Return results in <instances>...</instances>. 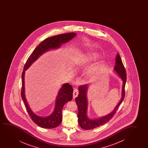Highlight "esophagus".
I'll return each instance as SVG.
<instances>
[{"label": "esophagus", "instance_id": "esophagus-1", "mask_svg": "<svg viewBox=\"0 0 148 148\" xmlns=\"http://www.w3.org/2000/svg\"><path fill=\"white\" fill-rule=\"evenodd\" d=\"M78 95V90L77 89H74L73 93V99H75V97H77Z\"/></svg>", "mask_w": 148, "mask_h": 148}]
</instances>
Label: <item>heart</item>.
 Listing matches in <instances>:
<instances>
[{
	"mask_svg": "<svg viewBox=\"0 0 148 148\" xmlns=\"http://www.w3.org/2000/svg\"><path fill=\"white\" fill-rule=\"evenodd\" d=\"M99 53L97 51H93L90 53H87L81 57L78 61H77L76 65L77 67H82L86 65L87 64L90 63L92 61H95L99 57ZM97 66L94 67V69L97 68ZM90 71L89 73H91Z\"/></svg>",
	"mask_w": 148,
	"mask_h": 148,
	"instance_id": "heart-1",
	"label": "heart"
}]
</instances>
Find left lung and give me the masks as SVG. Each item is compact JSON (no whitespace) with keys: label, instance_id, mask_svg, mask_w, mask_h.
<instances>
[{"label":"left lung","instance_id":"obj_1","mask_svg":"<svg viewBox=\"0 0 148 148\" xmlns=\"http://www.w3.org/2000/svg\"><path fill=\"white\" fill-rule=\"evenodd\" d=\"M115 65L114 68V72L117 74L122 81L123 84L122 86L121 97L117 105L116 106L114 109L109 114L100 117L91 118L87 114L88 109V99L87 93L88 84H85L78 88L79 95L75 99V101L77 104L78 109V122L80 126L82 128L85 130H90L99 127L107 123L111 119L113 116L116 113V112L123 101L125 97V86L126 81V73L125 69L124 68L121 59L120 57L119 53L116 55L115 59Z\"/></svg>","mask_w":148,"mask_h":148}]
</instances>
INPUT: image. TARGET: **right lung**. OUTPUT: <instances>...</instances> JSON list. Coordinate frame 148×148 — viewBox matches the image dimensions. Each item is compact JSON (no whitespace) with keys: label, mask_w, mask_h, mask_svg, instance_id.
Instances as JSON below:
<instances>
[{"label":"right lung","mask_w":148,"mask_h":148,"mask_svg":"<svg viewBox=\"0 0 148 148\" xmlns=\"http://www.w3.org/2000/svg\"><path fill=\"white\" fill-rule=\"evenodd\" d=\"M76 36V34L75 33H70L45 39L35 49L25 65L22 75V88L21 97L31 118L35 123L41 127L51 129L56 127L60 124L62 120V111L63 107L65 103L71 101L73 98V88L69 83L63 84L61 88L59 89L56 97L53 113L46 117L39 116L32 111L27 101L25 91V71L43 53L52 49H60L62 45L68 42Z\"/></svg>","instance_id":"right-lung-1"}]
</instances>
